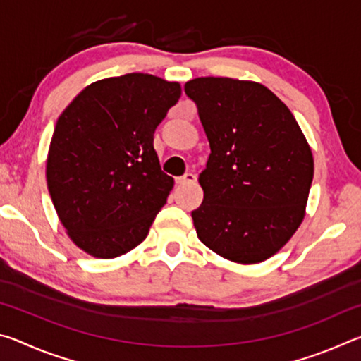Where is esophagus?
Instances as JSON below:
<instances>
[{"instance_id":"34e87169","label":"esophagus","mask_w":361,"mask_h":361,"mask_svg":"<svg viewBox=\"0 0 361 361\" xmlns=\"http://www.w3.org/2000/svg\"><path fill=\"white\" fill-rule=\"evenodd\" d=\"M197 181V176H195L194 173H186V175H183L181 178H178V185H181V186H186V185H194V183Z\"/></svg>"}]
</instances>
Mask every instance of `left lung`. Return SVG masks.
Returning a JSON list of instances; mask_svg holds the SVG:
<instances>
[{"label":"left lung","mask_w":361,"mask_h":361,"mask_svg":"<svg viewBox=\"0 0 361 361\" xmlns=\"http://www.w3.org/2000/svg\"><path fill=\"white\" fill-rule=\"evenodd\" d=\"M210 143L192 221L200 242L239 264L276 255L301 226L312 149L288 106L264 85L232 78L185 84Z\"/></svg>","instance_id":"obj_1"}]
</instances>
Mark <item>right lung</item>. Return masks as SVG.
<instances>
[{
	"label": "right lung",
	"instance_id": "add662e5",
	"mask_svg": "<svg viewBox=\"0 0 361 361\" xmlns=\"http://www.w3.org/2000/svg\"><path fill=\"white\" fill-rule=\"evenodd\" d=\"M180 97L178 82L129 73L87 85L59 116L47 189L82 252L111 259L146 239L173 188L159 166L154 130Z\"/></svg>",
	"mask_w": 361,
	"mask_h": 361
}]
</instances>
